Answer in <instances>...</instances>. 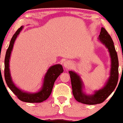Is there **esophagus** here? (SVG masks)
Listing matches in <instances>:
<instances>
[{
  "instance_id": "esophagus-1",
  "label": "esophagus",
  "mask_w": 123,
  "mask_h": 123,
  "mask_svg": "<svg viewBox=\"0 0 123 123\" xmlns=\"http://www.w3.org/2000/svg\"><path fill=\"white\" fill-rule=\"evenodd\" d=\"M63 65H64V68H66V69H69V68L71 67L72 64H71V63H70L69 61H66L65 62H64Z\"/></svg>"
}]
</instances>
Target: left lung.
Listing matches in <instances>:
<instances>
[{"label": "left lung", "mask_w": 123, "mask_h": 123, "mask_svg": "<svg viewBox=\"0 0 123 123\" xmlns=\"http://www.w3.org/2000/svg\"><path fill=\"white\" fill-rule=\"evenodd\" d=\"M99 40L109 51L111 60L110 76L104 87L95 91L94 94L87 95L83 92V82L80 75L73 71H69L71 80L72 93L75 99L79 102L87 105H96L103 102L114 90L118 80V59L114 42L108 31L101 28Z\"/></svg>", "instance_id": "8db88e82"}]
</instances>
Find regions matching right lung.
<instances>
[{
  "label": "right lung",
  "mask_w": 123,
  "mask_h": 123,
  "mask_svg": "<svg viewBox=\"0 0 123 123\" xmlns=\"http://www.w3.org/2000/svg\"><path fill=\"white\" fill-rule=\"evenodd\" d=\"M23 28V26L19 28L13 35L10 41L9 47L6 53L5 58V79L8 87L20 100L28 103H41L49 98L51 93L55 81L58 76L63 72V69L61 64H59L51 66L45 75L42 88L38 92L35 93L24 92L16 87L11 76L9 70V59L15 39Z\"/></svg>",
  "instance_id": "right-lung-1"
}]
</instances>
